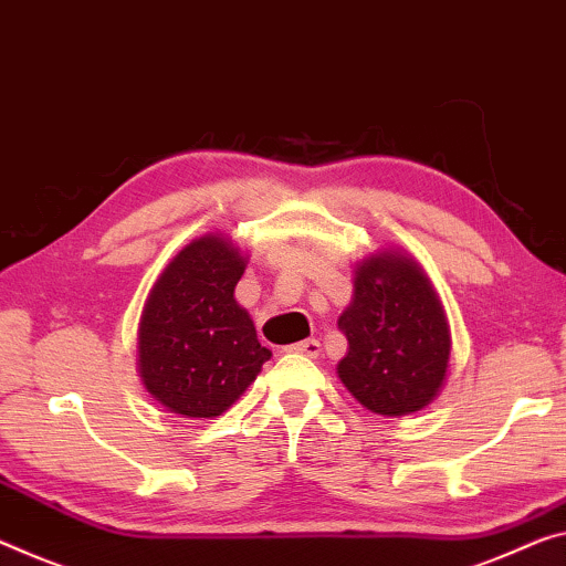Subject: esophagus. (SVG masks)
Instances as JSON below:
<instances>
[{
    "mask_svg": "<svg viewBox=\"0 0 566 566\" xmlns=\"http://www.w3.org/2000/svg\"><path fill=\"white\" fill-rule=\"evenodd\" d=\"M291 352H295V354H303V356H318V352H321V344L316 342V338H306V342H298V344H293L291 346Z\"/></svg>",
    "mask_w": 566,
    "mask_h": 566,
    "instance_id": "esophagus-1",
    "label": "esophagus"
}]
</instances>
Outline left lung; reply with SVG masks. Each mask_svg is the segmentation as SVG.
Wrapping results in <instances>:
<instances>
[{
    "mask_svg": "<svg viewBox=\"0 0 566 566\" xmlns=\"http://www.w3.org/2000/svg\"><path fill=\"white\" fill-rule=\"evenodd\" d=\"M349 352L338 361L346 389L385 417L422 410L440 392L450 332L432 285L415 260L379 253L356 268L354 301L338 316Z\"/></svg>",
    "mask_w": 566,
    "mask_h": 566,
    "instance_id": "8db88e82",
    "label": "left lung"
}]
</instances>
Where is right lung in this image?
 I'll list each match as a JSON object with an SVG mask.
<instances>
[{
	"label": "right lung",
	"mask_w": 566,
	"mask_h": 566,
	"mask_svg": "<svg viewBox=\"0 0 566 566\" xmlns=\"http://www.w3.org/2000/svg\"><path fill=\"white\" fill-rule=\"evenodd\" d=\"M245 258L205 234L181 250L149 293L138 326V371L149 392L181 417H217L271 359L248 311L234 301Z\"/></svg>",
	"instance_id": "add662e5"
}]
</instances>
